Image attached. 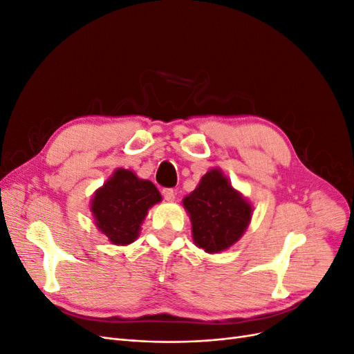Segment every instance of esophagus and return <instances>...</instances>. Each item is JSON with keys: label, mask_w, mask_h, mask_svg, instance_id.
Masks as SVG:
<instances>
[{"label": "esophagus", "mask_w": 354, "mask_h": 354, "mask_svg": "<svg viewBox=\"0 0 354 354\" xmlns=\"http://www.w3.org/2000/svg\"><path fill=\"white\" fill-rule=\"evenodd\" d=\"M162 195H164L165 201H168V202H173L176 199V192L173 189H164Z\"/></svg>", "instance_id": "1"}]
</instances>
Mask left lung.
Returning a JSON list of instances; mask_svg holds the SVG:
<instances>
[{
	"mask_svg": "<svg viewBox=\"0 0 354 354\" xmlns=\"http://www.w3.org/2000/svg\"><path fill=\"white\" fill-rule=\"evenodd\" d=\"M192 223V239L208 254H220L236 243L252 218V203L234 189L220 168L203 174L183 198Z\"/></svg>",
	"mask_w": 354,
	"mask_h": 354,
	"instance_id": "obj_1",
	"label": "left lung"
}]
</instances>
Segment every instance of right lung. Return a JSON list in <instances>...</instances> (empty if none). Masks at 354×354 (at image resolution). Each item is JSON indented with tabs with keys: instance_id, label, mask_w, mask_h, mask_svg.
I'll list each match as a JSON object with an SVG mask.
<instances>
[{
	"instance_id": "add662e5",
	"label": "right lung",
	"mask_w": 354,
	"mask_h": 354,
	"mask_svg": "<svg viewBox=\"0 0 354 354\" xmlns=\"http://www.w3.org/2000/svg\"><path fill=\"white\" fill-rule=\"evenodd\" d=\"M162 201L156 186L131 169L116 168L94 192L90 211L94 224L113 245L133 243L151 209Z\"/></svg>"
}]
</instances>
